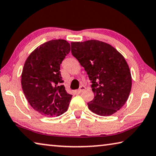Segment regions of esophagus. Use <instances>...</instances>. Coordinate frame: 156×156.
<instances>
[{"mask_svg":"<svg viewBox=\"0 0 156 156\" xmlns=\"http://www.w3.org/2000/svg\"><path fill=\"white\" fill-rule=\"evenodd\" d=\"M84 89H85V87L83 86V85H81L80 87V88H79V89H78L77 90V93L78 94H81L82 92H83Z\"/></svg>","mask_w":156,"mask_h":156,"instance_id":"obj_1","label":"esophagus"}]
</instances>
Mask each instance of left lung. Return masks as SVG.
<instances>
[{
  "instance_id": "left-lung-1",
  "label": "left lung",
  "mask_w": 156,
  "mask_h": 156,
  "mask_svg": "<svg viewBox=\"0 0 156 156\" xmlns=\"http://www.w3.org/2000/svg\"><path fill=\"white\" fill-rule=\"evenodd\" d=\"M72 54L87 73L94 98L88 102L92 112L109 116L120 109L131 89V76L125 58L104 42L90 40L71 43Z\"/></svg>"
}]
</instances>
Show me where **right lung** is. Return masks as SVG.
I'll list each match as a JSON object with an SVG mask.
<instances>
[{"label":"right lung","mask_w":156,"mask_h":156,"mask_svg":"<svg viewBox=\"0 0 156 156\" xmlns=\"http://www.w3.org/2000/svg\"><path fill=\"white\" fill-rule=\"evenodd\" d=\"M70 49L65 40H51L37 47L26 60L21 76L23 90L29 103L42 115L59 116L68 109L72 95L62 85L60 69Z\"/></svg>","instance_id":"right-lung-1"}]
</instances>
